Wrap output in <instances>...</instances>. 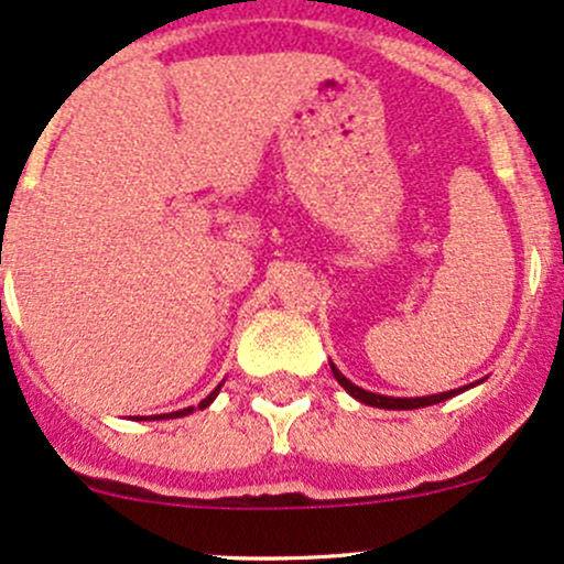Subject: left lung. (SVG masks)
I'll return each mask as SVG.
<instances>
[{
  "mask_svg": "<svg viewBox=\"0 0 564 564\" xmlns=\"http://www.w3.org/2000/svg\"><path fill=\"white\" fill-rule=\"evenodd\" d=\"M329 368H333V377L338 379V384L349 392L351 398H357L360 403H368V406H379V409H420V406H431V403H442L447 401L451 395H456L460 390H451V392H440V395H425V398H390V395H377V392H368L362 388H357V384H351L349 379L344 377V373L338 371V368L329 362Z\"/></svg>",
  "mask_w": 564,
  "mask_h": 564,
  "instance_id": "obj_1",
  "label": "left lung"
}]
</instances>
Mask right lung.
Segmentation results:
<instances>
[{"label": "right lung", "instance_id": "right-lung-1", "mask_svg": "<svg viewBox=\"0 0 564 564\" xmlns=\"http://www.w3.org/2000/svg\"><path fill=\"white\" fill-rule=\"evenodd\" d=\"M218 390H220V388H215L213 392H209V395H207V398H204V401H202V403H198V409L209 406V403H213V398H215V395H218ZM191 412H193V406H187V409H180V412H172V414H166V417H185V414H191Z\"/></svg>", "mask_w": 564, "mask_h": 564}]
</instances>
